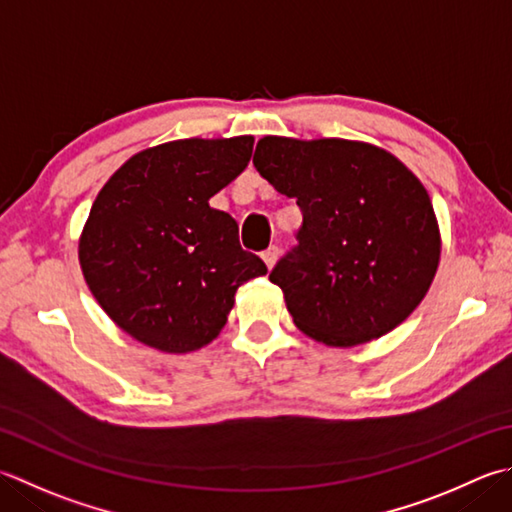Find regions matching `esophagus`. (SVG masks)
I'll list each match as a JSON object with an SVG mask.
<instances>
[{
    "label": "esophagus",
    "mask_w": 512,
    "mask_h": 512,
    "mask_svg": "<svg viewBox=\"0 0 512 512\" xmlns=\"http://www.w3.org/2000/svg\"><path fill=\"white\" fill-rule=\"evenodd\" d=\"M277 255H279V248L277 246H268L264 253H262V259L266 262L268 268H273L275 262H277Z\"/></svg>",
    "instance_id": "esophagus-1"
}]
</instances>
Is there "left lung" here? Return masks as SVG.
I'll return each mask as SVG.
<instances>
[{
    "label": "left lung",
    "mask_w": 512,
    "mask_h": 512,
    "mask_svg": "<svg viewBox=\"0 0 512 512\" xmlns=\"http://www.w3.org/2000/svg\"><path fill=\"white\" fill-rule=\"evenodd\" d=\"M253 164L302 210L297 246L270 270L288 313L317 342L348 348L399 326L439 264V228L397 157L348 139L264 137Z\"/></svg>",
    "instance_id": "1"
}]
</instances>
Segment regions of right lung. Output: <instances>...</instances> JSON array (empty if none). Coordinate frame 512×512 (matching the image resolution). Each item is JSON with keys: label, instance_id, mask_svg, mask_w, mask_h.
<instances>
[{"label": "right lung", "instance_id": "add662e5", "mask_svg": "<svg viewBox=\"0 0 512 512\" xmlns=\"http://www.w3.org/2000/svg\"><path fill=\"white\" fill-rule=\"evenodd\" d=\"M253 137L179 139L130 157L99 190L79 239L90 293L130 337L164 353L206 346L237 288L266 264L208 199L244 173Z\"/></svg>", "mask_w": 512, "mask_h": 512}]
</instances>
